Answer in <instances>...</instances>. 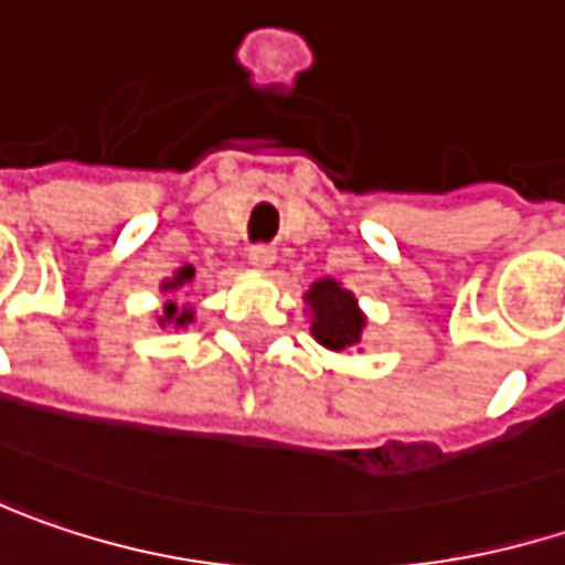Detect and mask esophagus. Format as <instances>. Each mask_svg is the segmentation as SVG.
Wrapping results in <instances>:
<instances>
[{
  "label": "esophagus",
  "instance_id": "esophagus-1",
  "mask_svg": "<svg viewBox=\"0 0 565 565\" xmlns=\"http://www.w3.org/2000/svg\"><path fill=\"white\" fill-rule=\"evenodd\" d=\"M275 258H278V252L271 249V246H265V243H258V246H249V265L255 268H271L275 265Z\"/></svg>",
  "mask_w": 565,
  "mask_h": 565
}]
</instances>
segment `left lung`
<instances>
[{
    "label": "left lung",
    "mask_w": 565,
    "mask_h": 565,
    "mask_svg": "<svg viewBox=\"0 0 565 565\" xmlns=\"http://www.w3.org/2000/svg\"><path fill=\"white\" fill-rule=\"evenodd\" d=\"M303 300L310 303V313H313L310 329H313V339L319 345H326L329 351H349L361 342L367 319L358 310L354 294L345 290L342 284L322 278L307 290Z\"/></svg>",
    "instance_id": "left-lung-1"
}]
</instances>
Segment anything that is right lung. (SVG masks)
Segmentation results:
<instances>
[{
	"label": "right lung",
	"mask_w": 565,
	"mask_h": 565,
	"mask_svg": "<svg viewBox=\"0 0 565 565\" xmlns=\"http://www.w3.org/2000/svg\"><path fill=\"white\" fill-rule=\"evenodd\" d=\"M191 278H194V268H191V265H184V268H179V271H175V275H172L169 281L162 284V290H179V287H184V284L191 281ZM191 319H194V313H191L188 307H182V310H179V303H175V300H169V303H166V313H162V326H166V322H175V326H188Z\"/></svg>",
	"instance_id": "add662e5"
}]
</instances>
